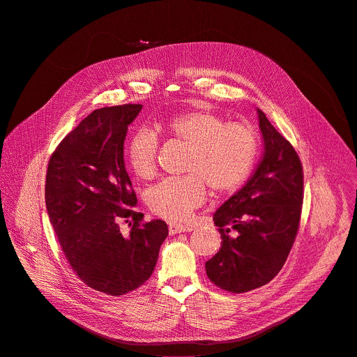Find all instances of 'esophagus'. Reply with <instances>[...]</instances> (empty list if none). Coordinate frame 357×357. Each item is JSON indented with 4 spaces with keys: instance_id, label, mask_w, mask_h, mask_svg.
<instances>
[{
    "instance_id": "34e87169",
    "label": "esophagus",
    "mask_w": 357,
    "mask_h": 357,
    "mask_svg": "<svg viewBox=\"0 0 357 357\" xmlns=\"http://www.w3.org/2000/svg\"><path fill=\"white\" fill-rule=\"evenodd\" d=\"M191 231H192V228H190V227L177 225V224H170V225H169V234H170V235L181 234V232H191Z\"/></svg>"
}]
</instances>
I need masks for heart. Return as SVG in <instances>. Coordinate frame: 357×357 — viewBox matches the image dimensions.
Segmentation results:
<instances>
[{
  "instance_id": "obj_1",
  "label": "heart",
  "mask_w": 357,
  "mask_h": 357,
  "mask_svg": "<svg viewBox=\"0 0 357 357\" xmlns=\"http://www.w3.org/2000/svg\"><path fill=\"white\" fill-rule=\"evenodd\" d=\"M158 130L188 145L181 177L166 178L148 192L149 208L172 222L187 221L206 198V184L215 192L236 191L250 176L259 152L252 126L227 123L208 108H195L158 125ZM126 160L133 174L151 180L158 173V137L139 130L126 146Z\"/></svg>"
}]
</instances>
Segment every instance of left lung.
<instances>
[{"label": "left lung", "instance_id": "left-lung-1", "mask_svg": "<svg viewBox=\"0 0 357 357\" xmlns=\"http://www.w3.org/2000/svg\"><path fill=\"white\" fill-rule=\"evenodd\" d=\"M257 118L263 155L245 185L213 213L222 242L205 263L215 286L238 294L264 286L286 263L304 197L297 152L259 108Z\"/></svg>", "mask_w": 357, "mask_h": 357}]
</instances>
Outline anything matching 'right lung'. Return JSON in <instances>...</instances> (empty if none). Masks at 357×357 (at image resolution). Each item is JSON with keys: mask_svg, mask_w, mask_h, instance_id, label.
Masks as SVG:
<instances>
[{"mask_svg": "<svg viewBox=\"0 0 357 357\" xmlns=\"http://www.w3.org/2000/svg\"><path fill=\"white\" fill-rule=\"evenodd\" d=\"M140 104L93 111L53 152L45 185L50 224L71 268L96 291L123 296L153 273L169 235L162 220L144 224L123 162L128 126ZM130 222L123 236L119 222Z\"/></svg>", "mask_w": 357, "mask_h": 357, "instance_id": "obj_1", "label": "right lung"}]
</instances>
